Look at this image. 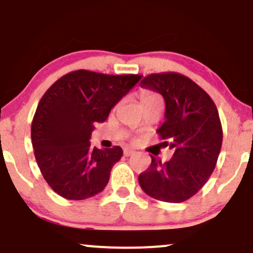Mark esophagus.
Segmentation results:
<instances>
[{
	"mask_svg": "<svg viewBox=\"0 0 253 253\" xmlns=\"http://www.w3.org/2000/svg\"><path fill=\"white\" fill-rule=\"evenodd\" d=\"M134 154V150H131V149H125L124 150V155L125 156H131Z\"/></svg>",
	"mask_w": 253,
	"mask_h": 253,
	"instance_id": "obj_1",
	"label": "esophagus"
}]
</instances>
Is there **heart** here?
<instances>
[{
  "mask_svg": "<svg viewBox=\"0 0 253 253\" xmlns=\"http://www.w3.org/2000/svg\"><path fill=\"white\" fill-rule=\"evenodd\" d=\"M140 98H142V103L144 102H149V100H154V99H158V95L153 92H149V91H143L142 94H140Z\"/></svg>",
  "mask_w": 253,
  "mask_h": 253,
  "instance_id": "obj_1",
  "label": "heart"
}]
</instances>
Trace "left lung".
Returning <instances> with one entry per match:
<instances>
[{"label":"left lung","instance_id":"left-lung-1","mask_svg":"<svg viewBox=\"0 0 253 253\" xmlns=\"http://www.w3.org/2000/svg\"><path fill=\"white\" fill-rule=\"evenodd\" d=\"M140 86L164 97L165 122L158 129L173 150L162 164L151 165L139 174L145 194L165 203H183L195 195L216 167L223 140L222 125L213 100L193 80L177 73L151 74Z\"/></svg>","mask_w":253,"mask_h":253}]
</instances>
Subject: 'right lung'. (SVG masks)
Segmentation results:
<instances>
[{
    "mask_svg": "<svg viewBox=\"0 0 253 253\" xmlns=\"http://www.w3.org/2000/svg\"><path fill=\"white\" fill-rule=\"evenodd\" d=\"M140 79L76 70L44 93L31 125V140L40 171L58 195L84 200L104 190L124 153L120 147L92 148V131Z\"/></svg>",
    "mask_w": 253,
    "mask_h": 253,
    "instance_id": "1",
    "label": "right lung"
}]
</instances>
